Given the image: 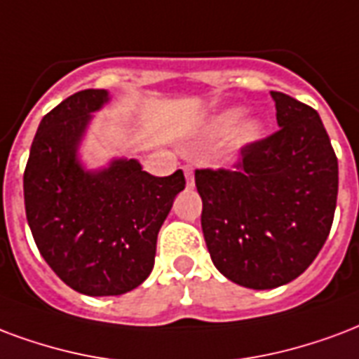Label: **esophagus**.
Instances as JSON below:
<instances>
[{"label":"esophagus","instance_id":"esophagus-1","mask_svg":"<svg viewBox=\"0 0 359 359\" xmlns=\"http://www.w3.org/2000/svg\"><path fill=\"white\" fill-rule=\"evenodd\" d=\"M184 175H187V188H194L196 187V180H194V171L190 165H184Z\"/></svg>","mask_w":359,"mask_h":359}]
</instances>
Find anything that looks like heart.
I'll list each match as a JSON object with an SVG mask.
<instances>
[{
  "instance_id": "heart-1",
  "label": "heart",
  "mask_w": 359,
  "mask_h": 359,
  "mask_svg": "<svg viewBox=\"0 0 359 359\" xmlns=\"http://www.w3.org/2000/svg\"><path fill=\"white\" fill-rule=\"evenodd\" d=\"M207 133L215 139H222L228 134V152L238 154L261 137L262 121L255 116L243 118V108L230 106L211 116V119L207 121Z\"/></svg>"
}]
</instances>
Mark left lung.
<instances>
[{
	"instance_id": "1",
	"label": "left lung",
	"mask_w": 359,
	"mask_h": 359,
	"mask_svg": "<svg viewBox=\"0 0 359 359\" xmlns=\"http://www.w3.org/2000/svg\"><path fill=\"white\" fill-rule=\"evenodd\" d=\"M278 131L241 150L236 169H198L201 230L220 274L274 289L306 270L327 240L339 163L314 108L270 91Z\"/></svg>"
}]
</instances>
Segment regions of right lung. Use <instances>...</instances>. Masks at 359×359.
Listing matches in <instances>:
<instances>
[{
  "label": "right lung",
  "instance_id": "1",
  "mask_svg": "<svg viewBox=\"0 0 359 359\" xmlns=\"http://www.w3.org/2000/svg\"><path fill=\"white\" fill-rule=\"evenodd\" d=\"M110 102L106 89L62 100L38 127L24 171L32 236L53 272L78 293L112 297L150 276L158 232L184 172L154 177L137 159L112 158L87 169L79 156L93 114Z\"/></svg>",
  "mask_w": 359,
  "mask_h": 359
}]
</instances>
